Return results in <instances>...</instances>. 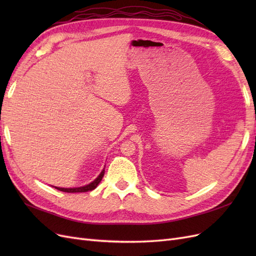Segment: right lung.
<instances>
[{
    "label": "right lung",
    "instance_id": "obj_1",
    "mask_svg": "<svg viewBox=\"0 0 256 256\" xmlns=\"http://www.w3.org/2000/svg\"><path fill=\"white\" fill-rule=\"evenodd\" d=\"M104 175V170H102V172L99 174V176L96 178L94 182H92L90 184H86V186H83V187H79V188H58V187H54L56 189L60 190V191H63V192H68V193H76V192H88V191H92L94 190L97 186L99 184V182H102V177Z\"/></svg>",
    "mask_w": 256,
    "mask_h": 256
}]
</instances>
